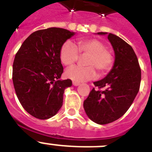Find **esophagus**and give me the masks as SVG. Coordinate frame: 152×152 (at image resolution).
I'll list each match as a JSON object with an SVG mask.
<instances>
[{"label": "esophagus", "instance_id": "obj_1", "mask_svg": "<svg viewBox=\"0 0 152 152\" xmlns=\"http://www.w3.org/2000/svg\"><path fill=\"white\" fill-rule=\"evenodd\" d=\"M73 85L77 87V86L80 85V83H78V82H76V81H73Z\"/></svg>", "mask_w": 152, "mask_h": 152}]
</instances>
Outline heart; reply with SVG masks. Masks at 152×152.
Wrapping results in <instances>:
<instances>
[{"label": "heart", "mask_w": 152, "mask_h": 152, "mask_svg": "<svg viewBox=\"0 0 152 152\" xmlns=\"http://www.w3.org/2000/svg\"><path fill=\"white\" fill-rule=\"evenodd\" d=\"M79 53L87 54L85 59L86 66L73 65L66 69L68 78L76 82H83L96 77V69L99 74L110 70L113 64V56L103 42L95 38L80 39L77 46L70 41L63 43L59 51L62 63L70 65L77 60Z\"/></svg>", "instance_id": "obj_1"}]
</instances>
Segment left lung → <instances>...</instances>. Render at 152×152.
<instances>
[{"instance_id": "left-lung-1", "label": "left lung", "mask_w": 152, "mask_h": 152, "mask_svg": "<svg viewBox=\"0 0 152 152\" xmlns=\"http://www.w3.org/2000/svg\"><path fill=\"white\" fill-rule=\"evenodd\" d=\"M97 34H108L115 62L106 77L93 82L95 87L105 90L96 91L93 88L83 102V108L93 122L106 124L123 116L132 105L140 90L141 69L133 49L123 39L111 33Z\"/></svg>"}]
</instances>
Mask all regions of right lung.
<instances>
[{
    "label": "right lung",
    "mask_w": 152,
    "mask_h": 152,
    "mask_svg": "<svg viewBox=\"0 0 152 152\" xmlns=\"http://www.w3.org/2000/svg\"><path fill=\"white\" fill-rule=\"evenodd\" d=\"M67 29L49 28L36 31L23 42L12 65V82L19 102L38 119L52 118L60 109L70 79L61 80L63 67L59 51L75 35Z\"/></svg>",
    "instance_id": "1"
}]
</instances>
